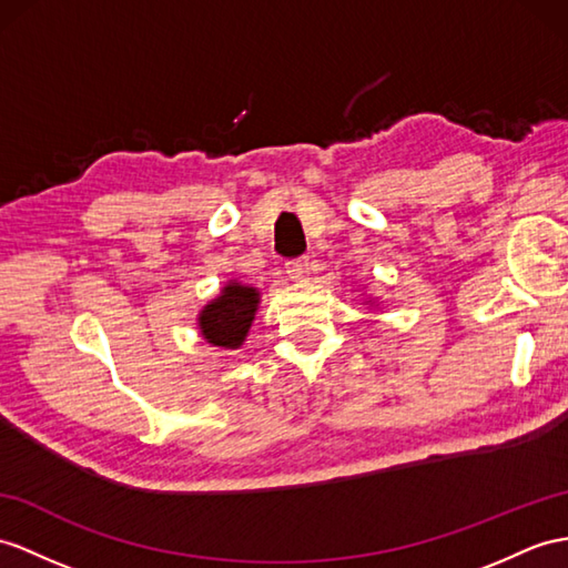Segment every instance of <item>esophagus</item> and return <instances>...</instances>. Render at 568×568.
Returning <instances> with one entry per match:
<instances>
[{"instance_id": "34e87169", "label": "esophagus", "mask_w": 568, "mask_h": 568, "mask_svg": "<svg viewBox=\"0 0 568 568\" xmlns=\"http://www.w3.org/2000/svg\"><path fill=\"white\" fill-rule=\"evenodd\" d=\"M308 272H311V262L306 257H294V260L286 262V274L292 276V280H296V282L298 280H306Z\"/></svg>"}]
</instances>
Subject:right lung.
Masks as SVG:
<instances>
[{
	"label": "right lung",
	"instance_id": "add662e5",
	"mask_svg": "<svg viewBox=\"0 0 568 568\" xmlns=\"http://www.w3.org/2000/svg\"><path fill=\"white\" fill-rule=\"evenodd\" d=\"M257 292L253 286L229 284L224 286L219 298H214L200 315V329L204 339L214 347L236 349L247 335L255 311H257Z\"/></svg>",
	"mask_w": 568,
	"mask_h": 568
}]
</instances>
